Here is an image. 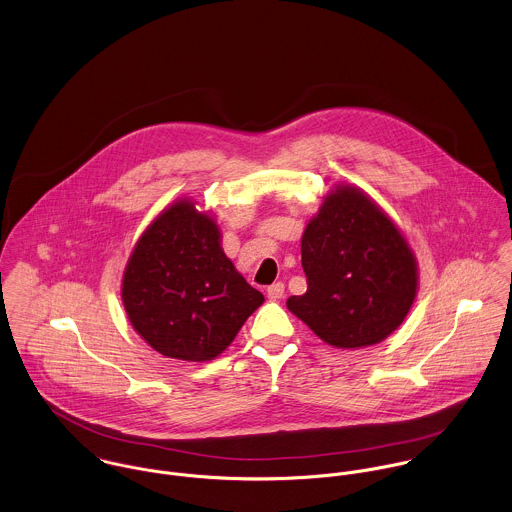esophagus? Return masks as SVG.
I'll return each instance as SVG.
<instances>
[{
	"mask_svg": "<svg viewBox=\"0 0 512 512\" xmlns=\"http://www.w3.org/2000/svg\"><path fill=\"white\" fill-rule=\"evenodd\" d=\"M283 295H285V285H283V283H273V285L267 289V297H269L271 301H279V299H283Z\"/></svg>",
	"mask_w": 512,
	"mask_h": 512,
	"instance_id": "1",
	"label": "esophagus"
}]
</instances>
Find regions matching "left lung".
<instances>
[{"label":"left lung","instance_id":"1","mask_svg":"<svg viewBox=\"0 0 512 512\" xmlns=\"http://www.w3.org/2000/svg\"><path fill=\"white\" fill-rule=\"evenodd\" d=\"M307 293L287 308L334 348L388 338L417 295V261L390 215L354 186H336L301 241Z\"/></svg>","mask_w":512,"mask_h":512}]
</instances>
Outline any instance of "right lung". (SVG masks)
Masks as SVG:
<instances>
[{
	"instance_id": "add662e5",
	"label": "right lung",
	"mask_w": 512,
	"mask_h": 512,
	"mask_svg": "<svg viewBox=\"0 0 512 512\" xmlns=\"http://www.w3.org/2000/svg\"><path fill=\"white\" fill-rule=\"evenodd\" d=\"M263 301L223 253L213 217L190 200L146 227L122 277L134 330L156 352L186 362L219 356Z\"/></svg>"
}]
</instances>
